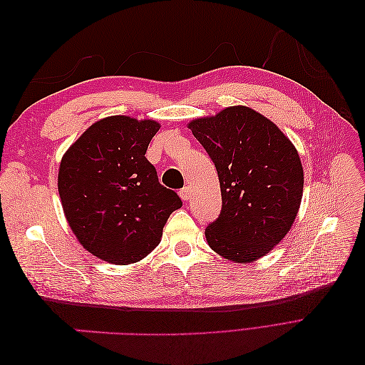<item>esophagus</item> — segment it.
<instances>
[{"label": "esophagus", "instance_id": "obj_1", "mask_svg": "<svg viewBox=\"0 0 365 365\" xmlns=\"http://www.w3.org/2000/svg\"><path fill=\"white\" fill-rule=\"evenodd\" d=\"M180 196H181L182 201L189 200V196H190V189H189V187H182V189L180 190Z\"/></svg>", "mask_w": 365, "mask_h": 365}]
</instances>
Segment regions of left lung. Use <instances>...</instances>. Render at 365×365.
Wrapping results in <instances>:
<instances>
[{"mask_svg": "<svg viewBox=\"0 0 365 365\" xmlns=\"http://www.w3.org/2000/svg\"><path fill=\"white\" fill-rule=\"evenodd\" d=\"M215 163L222 208L208 245L236 263L254 262L288 235L303 196V168L289 138L247 106L189 123Z\"/></svg>", "mask_w": 365, "mask_h": 365, "instance_id": "8db88e82", "label": "left lung"}]
</instances>
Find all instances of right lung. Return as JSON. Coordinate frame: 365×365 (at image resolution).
<instances>
[{
	"instance_id": "obj_1",
	"label": "right lung",
	"mask_w": 365,
	"mask_h": 365,
	"mask_svg": "<svg viewBox=\"0 0 365 365\" xmlns=\"http://www.w3.org/2000/svg\"><path fill=\"white\" fill-rule=\"evenodd\" d=\"M160 125L113 115L96 121L61 161L65 217L82 247L114 264L141 260L182 202L160 184L146 150Z\"/></svg>"
}]
</instances>
